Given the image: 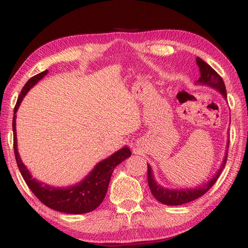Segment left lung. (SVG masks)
<instances>
[{
    "instance_id": "left-lung-1",
    "label": "left lung",
    "mask_w": 248,
    "mask_h": 248,
    "mask_svg": "<svg viewBox=\"0 0 248 248\" xmlns=\"http://www.w3.org/2000/svg\"><path fill=\"white\" fill-rule=\"evenodd\" d=\"M197 64L200 68V78L199 80H197L195 84L207 86V88L216 90L222 95L224 99L226 100L227 99L226 88L220 75H218L209 64H207L204 60L201 59L200 57H197ZM228 145H229V141H227L226 143V150H225V155H224L223 157V162L220 166V168L217 170L215 175H212V177L209 178L206 183H203L201 184V185H198L192 188L190 187V188L170 189V188H166L162 186L160 184L157 183L156 180H155L151 166L148 164V183H149V187L151 189V192L154 195V198L162 204L177 206V205L189 203L191 202V201H194L195 199L202 197V195L208 191V190L212 187V185L216 183L217 177L220 176L223 168L225 167L226 160H227Z\"/></svg>"
}]
</instances>
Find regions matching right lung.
<instances>
[{"mask_svg": "<svg viewBox=\"0 0 248 248\" xmlns=\"http://www.w3.org/2000/svg\"><path fill=\"white\" fill-rule=\"evenodd\" d=\"M47 74L48 71L45 70L44 72L36 75V76L28 80L26 84L23 86L21 94L18 100H16L13 119L14 149L16 165H18L19 170L24 181L26 182L27 186L30 187L32 193L44 205L54 210L64 212V214H88V212L96 209L102 203L107 194L108 183H110L115 167L123 163L124 159L130 157L132 153L129 147H123L116 152L111 154L108 157L96 164V166L83 180L67 187H55L48 185V184H44L43 182H40L37 178L32 177L31 171L23 164L18 150V140H16V112H18L23 98L26 96L28 91L33 88Z\"/></svg>", "mask_w": 248, "mask_h": 248, "instance_id": "1", "label": "right lung"}]
</instances>
